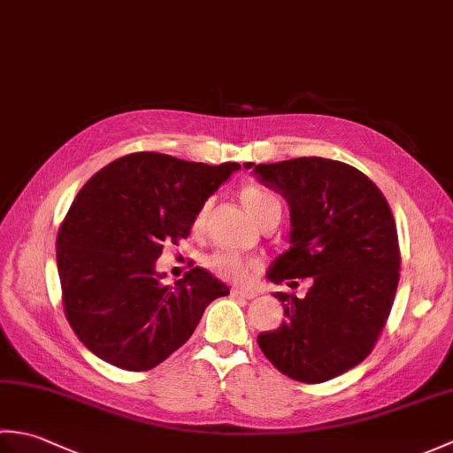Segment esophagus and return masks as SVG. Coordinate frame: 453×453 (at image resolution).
<instances>
[{"label":"esophagus","mask_w":453,"mask_h":453,"mask_svg":"<svg viewBox=\"0 0 453 453\" xmlns=\"http://www.w3.org/2000/svg\"><path fill=\"white\" fill-rule=\"evenodd\" d=\"M232 296L234 297H245V300H253V297H257L258 294L253 292V290H243V288H234Z\"/></svg>","instance_id":"1"}]
</instances>
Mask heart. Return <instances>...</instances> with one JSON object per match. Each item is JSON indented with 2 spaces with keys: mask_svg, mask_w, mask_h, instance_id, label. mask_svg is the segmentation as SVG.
Wrapping results in <instances>:
<instances>
[{
  "mask_svg": "<svg viewBox=\"0 0 453 453\" xmlns=\"http://www.w3.org/2000/svg\"><path fill=\"white\" fill-rule=\"evenodd\" d=\"M242 200H243L245 208L251 211L253 218L261 214L266 206L278 204V200L271 195V192H266L258 187L245 188L242 195ZM202 219H204V210L198 214L196 226L202 224ZM208 266L214 271L216 276L224 278V280H227V282H235V284L251 282L255 276V268H257V265L251 261V258H245V257L232 253V251L214 253L208 258Z\"/></svg>",
  "mask_w": 453,
  "mask_h": 453,
  "instance_id": "b5f03b06",
  "label": "heart"
}]
</instances>
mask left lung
Returning a JSON list of instances; mask_svg holds the SVG:
<instances>
[{"label":"left lung","instance_id":"left-lung-1","mask_svg":"<svg viewBox=\"0 0 453 453\" xmlns=\"http://www.w3.org/2000/svg\"><path fill=\"white\" fill-rule=\"evenodd\" d=\"M290 206V247L266 278H311L305 297L276 292L286 321L257 342L274 368L321 383L358 365L386 325L399 282L397 227L386 196L346 163H243Z\"/></svg>","mask_w":453,"mask_h":453}]
</instances>
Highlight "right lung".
<instances>
[{"mask_svg": "<svg viewBox=\"0 0 453 453\" xmlns=\"http://www.w3.org/2000/svg\"><path fill=\"white\" fill-rule=\"evenodd\" d=\"M239 163L138 151L85 182L56 239L64 311L78 339L117 368L143 372L180 349L229 288L204 268L165 286L163 243L190 234L204 202Z\"/></svg>", "mask_w": 453, "mask_h": 453, "instance_id": "add662e5", "label": "right lung"}]
</instances>
